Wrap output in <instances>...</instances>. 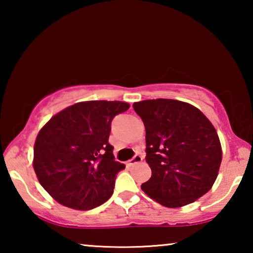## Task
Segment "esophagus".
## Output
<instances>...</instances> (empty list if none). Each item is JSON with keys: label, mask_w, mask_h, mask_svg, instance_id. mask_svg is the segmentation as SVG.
<instances>
[{"label": "esophagus", "mask_w": 253, "mask_h": 253, "mask_svg": "<svg viewBox=\"0 0 253 253\" xmlns=\"http://www.w3.org/2000/svg\"><path fill=\"white\" fill-rule=\"evenodd\" d=\"M143 160V157H141L140 154H136L134 157L131 159V160L129 161L130 165H136V164H139V162Z\"/></svg>", "instance_id": "esophagus-1"}]
</instances>
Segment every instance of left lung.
Listing matches in <instances>:
<instances>
[{
	"instance_id": "obj_1",
	"label": "left lung",
	"mask_w": 253,
	"mask_h": 253,
	"mask_svg": "<svg viewBox=\"0 0 253 253\" xmlns=\"http://www.w3.org/2000/svg\"><path fill=\"white\" fill-rule=\"evenodd\" d=\"M146 130V162L152 176L141 184L166 207L191 204L209 192L222 151L216 130L198 108L170 99L133 103Z\"/></svg>"
}]
</instances>
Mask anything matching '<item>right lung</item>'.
I'll return each mask as SVG.
<instances>
[{
  "instance_id": "obj_1",
  "label": "right lung",
  "mask_w": 253,
  "mask_h": 253,
  "mask_svg": "<svg viewBox=\"0 0 253 253\" xmlns=\"http://www.w3.org/2000/svg\"><path fill=\"white\" fill-rule=\"evenodd\" d=\"M122 101L75 103L48 121L34 144L33 168L42 188L62 205L87 211L107 202L116 174L108 143L112 121L129 109Z\"/></svg>"
}]
</instances>
